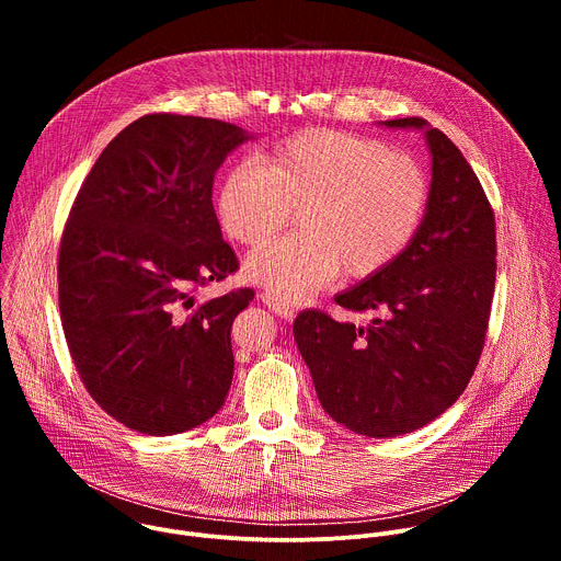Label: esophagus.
<instances>
[{
    "mask_svg": "<svg viewBox=\"0 0 561 561\" xmlns=\"http://www.w3.org/2000/svg\"><path fill=\"white\" fill-rule=\"evenodd\" d=\"M262 301H264L275 314H279V317H284V319H290V317H295V312H297V308H295L290 301L279 299V297L273 295V293H262Z\"/></svg>",
    "mask_w": 561,
    "mask_h": 561,
    "instance_id": "esophagus-1",
    "label": "esophagus"
}]
</instances>
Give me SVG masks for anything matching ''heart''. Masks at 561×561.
Wrapping results in <instances>:
<instances>
[{
  "label": "heart",
  "instance_id": "1",
  "mask_svg": "<svg viewBox=\"0 0 561 561\" xmlns=\"http://www.w3.org/2000/svg\"><path fill=\"white\" fill-rule=\"evenodd\" d=\"M431 202L424 169L377 139L310 128L242 159L221 178L215 213L224 232L255 247L297 210L299 234L253 251L244 277L279 299H301L337 271L353 279L390 266L422 228Z\"/></svg>",
  "mask_w": 561,
  "mask_h": 561
}]
</instances>
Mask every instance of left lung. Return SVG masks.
Here are the masks:
<instances>
[{"label": "left lung", "instance_id": "8db88e82", "mask_svg": "<svg viewBox=\"0 0 561 561\" xmlns=\"http://www.w3.org/2000/svg\"><path fill=\"white\" fill-rule=\"evenodd\" d=\"M383 126L426 137L422 228L390 266L335 295L342 308L373 312L368 324L304 310L293 327L324 411L377 439L413 433L457 402L484 348L497 273L495 215L459 148L422 117Z\"/></svg>", "mask_w": 561, "mask_h": 561}]
</instances>
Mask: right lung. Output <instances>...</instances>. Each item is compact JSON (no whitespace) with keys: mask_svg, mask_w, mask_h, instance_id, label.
<instances>
[{"mask_svg":"<svg viewBox=\"0 0 561 561\" xmlns=\"http://www.w3.org/2000/svg\"><path fill=\"white\" fill-rule=\"evenodd\" d=\"M253 139L228 122L144 115L100 154L70 208L57 264L75 368L95 402L144 435L208 422L232 381V319L251 288L195 306L237 271L213 208L224 159Z\"/></svg>","mask_w":561,"mask_h":561,"instance_id":"add662e5","label":"right lung"}]
</instances>
